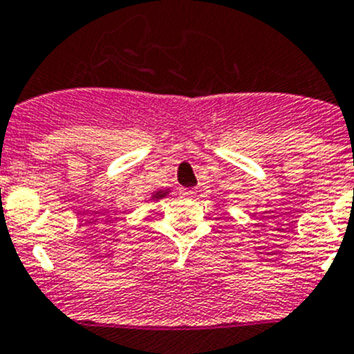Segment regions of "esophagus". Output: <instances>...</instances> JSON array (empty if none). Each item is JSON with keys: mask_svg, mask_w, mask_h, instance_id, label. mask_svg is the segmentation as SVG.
I'll list each match as a JSON object with an SVG mask.
<instances>
[{"mask_svg": "<svg viewBox=\"0 0 354 354\" xmlns=\"http://www.w3.org/2000/svg\"><path fill=\"white\" fill-rule=\"evenodd\" d=\"M179 194H180V196H184V198H193L194 194H196V191L187 189V187H183V189L179 191Z\"/></svg>", "mask_w": 354, "mask_h": 354, "instance_id": "34e87169", "label": "esophagus"}]
</instances>
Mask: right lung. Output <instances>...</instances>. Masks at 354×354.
<instances>
[{
  "label": "right lung",
  "instance_id": "obj_1",
  "mask_svg": "<svg viewBox=\"0 0 354 354\" xmlns=\"http://www.w3.org/2000/svg\"><path fill=\"white\" fill-rule=\"evenodd\" d=\"M165 194H167V191H165V193H163V191H160V193H156V194H154L153 198H163Z\"/></svg>",
  "mask_w": 354,
  "mask_h": 354
}]
</instances>
